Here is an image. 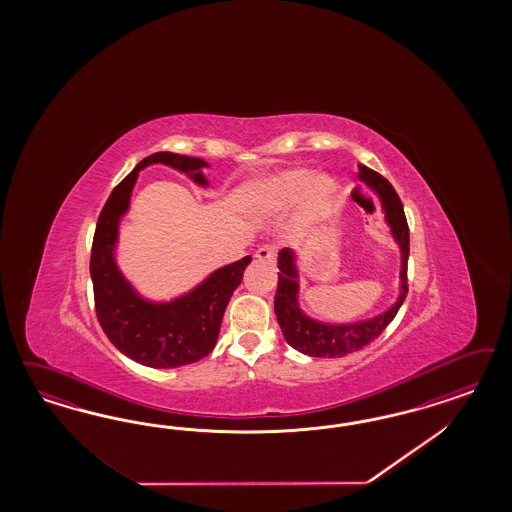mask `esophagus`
Here are the masks:
<instances>
[{"label": "esophagus", "mask_w": 512, "mask_h": 512, "mask_svg": "<svg viewBox=\"0 0 512 512\" xmlns=\"http://www.w3.org/2000/svg\"><path fill=\"white\" fill-rule=\"evenodd\" d=\"M255 257L259 259V261H268V263H276V249L270 248V246H263V248L257 249V253H255Z\"/></svg>", "instance_id": "34e87169"}]
</instances>
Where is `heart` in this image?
Returning a JSON list of instances; mask_svg holds the SVG:
<instances>
[{"mask_svg":"<svg viewBox=\"0 0 512 512\" xmlns=\"http://www.w3.org/2000/svg\"><path fill=\"white\" fill-rule=\"evenodd\" d=\"M338 195V184L328 174H315L308 169L276 172L249 187L244 206L251 216L276 219L287 214L296 202L293 231L306 234L325 221Z\"/></svg>","mask_w":512,"mask_h":512,"instance_id":"obj_1","label":"heart"}]
</instances>
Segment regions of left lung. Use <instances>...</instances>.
I'll return each mask as SVG.
<instances>
[{
	"instance_id": "obj_1",
	"label": "left lung",
	"mask_w": 512,
	"mask_h": 512,
	"mask_svg": "<svg viewBox=\"0 0 512 512\" xmlns=\"http://www.w3.org/2000/svg\"><path fill=\"white\" fill-rule=\"evenodd\" d=\"M358 180L375 193L381 212L394 242L400 248V287L396 302L370 319L355 323H326L315 319L300 306V264L296 251L283 248L278 257V291L274 311L285 341L304 355L315 358H341L355 353L375 340L396 317L407 295V259H409V227L403 214L402 201L387 180L364 165H358Z\"/></svg>"
}]
</instances>
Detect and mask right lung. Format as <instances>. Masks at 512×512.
Instances as JSON below:
<instances>
[{"label": "right lung", "mask_w": 512, "mask_h": 512, "mask_svg": "<svg viewBox=\"0 0 512 512\" xmlns=\"http://www.w3.org/2000/svg\"><path fill=\"white\" fill-rule=\"evenodd\" d=\"M152 165L182 172L199 187L210 186L204 176V169L210 165L201 157L157 152L142 159L114 187L101 210L93 234L90 274L97 319L114 347L142 366L165 370L193 364L212 353L223 313L251 257L217 268L193 289L171 300H152L140 295L120 270L116 253L120 223L129 212L139 172Z\"/></svg>", "instance_id": "add662e5"}]
</instances>
